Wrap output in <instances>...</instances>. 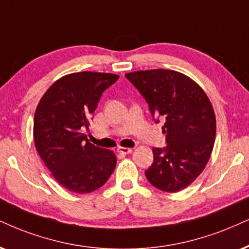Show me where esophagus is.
Instances as JSON below:
<instances>
[{"instance_id":"34e87169","label":"esophagus","mask_w":249,"mask_h":249,"mask_svg":"<svg viewBox=\"0 0 249 249\" xmlns=\"http://www.w3.org/2000/svg\"><path fill=\"white\" fill-rule=\"evenodd\" d=\"M117 152L121 153V154H124V155H126V154H130V153L132 152V148L118 147V148H117Z\"/></svg>"}]
</instances>
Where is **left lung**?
<instances>
[{
	"mask_svg": "<svg viewBox=\"0 0 249 249\" xmlns=\"http://www.w3.org/2000/svg\"><path fill=\"white\" fill-rule=\"evenodd\" d=\"M125 77L144 97L153 117L165 122L162 130L168 144L153 148L154 161L144 172L146 178L169 193L184 190L206 168L215 142L216 117L208 96L177 71L156 69Z\"/></svg>",
	"mask_w": 249,
	"mask_h": 249,
	"instance_id": "1",
	"label": "left lung"
}]
</instances>
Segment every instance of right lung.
<instances>
[{
    "mask_svg": "<svg viewBox=\"0 0 249 249\" xmlns=\"http://www.w3.org/2000/svg\"><path fill=\"white\" fill-rule=\"evenodd\" d=\"M119 75L77 72L55 81L41 97L34 115L36 148L56 181L74 193H90L114 172L112 150L88 142L81 128L89 126L102 93Z\"/></svg>",
    "mask_w": 249,
    "mask_h": 249,
    "instance_id": "add662e5",
    "label": "right lung"
}]
</instances>
